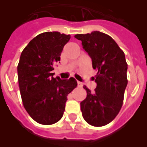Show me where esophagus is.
I'll return each instance as SVG.
<instances>
[{
    "instance_id": "34e87169",
    "label": "esophagus",
    "mask_w": 147,
    "mask_h": 147,
    "mask_svg": "<svg viewBox=\"0 0 147 147\" xmlns=\"http://www.w3.org/2000/svg\"><path fill=\"white\" fill-rule=\"evenodd\" d=\"M77 83H78V87H82L83 86V85H82V82H77Z\"/></svg>"
}]
</instances>
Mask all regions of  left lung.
<instances>
[{"mask_svg":"<svg viewBox=\"0 0 147 147\" xmlns=\"http://www.w3.org/2000/svg\"><path fill=\"white\" fill-rule=\"evenodd\" d=\"M92 60L97 70L94 78L97 87L94 92L84 85L87 97L81 102L83 118L94 127H102L111 122L123 105L127 85V63L123 50L110 36L99 31L76 34Z\"/></svg>","mask_w":147,"mask_h":147,"instance_id":"obj_1","label":"left lung"}]
</instances>
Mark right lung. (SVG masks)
Listing matches in <instances>:
<instances>
[{"mask_svg":"<svg viewBox=\"0 0 147 147\" xmlns=\"http://www.w3.org/2000/svg\"><path fill=\"white\" fill-rule=\"evenodd\" d=\"M70 35L40 33L22 52L17 65L20 92L24 108L35 121L50 125L62 118L67 96L77 86L74 78H53V65L60 61Z\"/></svg>","mask_w":147,"mask_h":147,"instance_id":"right-lung-1","label":"right lung"}]
</instances>
